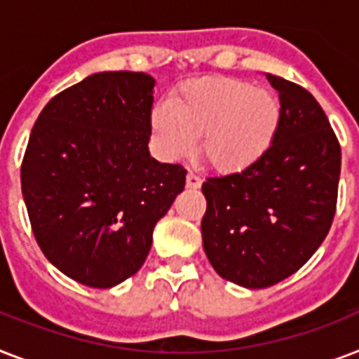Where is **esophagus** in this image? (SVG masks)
<instances>
[{"instance_id":"esophagus-1","label":"esophagus","mask_w":359,"mask_h":359,"mask_svg":"<svg viewBox=\"0 0 359 359\" xmlns=\"http://www.w3.org/2000/svg\"><path fill=\"white\" fill-rule=\"evenodd\" d=\"M201 184V177L194 173V171H188V175H186V186H188V188H199Z\"/></svg>"}]
</instances>
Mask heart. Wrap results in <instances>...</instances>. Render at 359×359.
Masks as SVG:
<instances>
[{
  "instance_id": "obj_1",
  "label": "heart",
  "mask_w": 359,
  "mask_h": 359,
  "mask_svg": "<svg viewBox=\"0 0 359 359\" xmlns=\"http://www.w3.org/2000/svg\"><path fill=\"white\" fill-rule=\"evenodd\" d=\"M281 123V102L272 89L236 78H196L182 83L169 108L151 114L158 154L180 160L196 151L214 169L233 173L259 162L272 147Z\"/></svg>"
}]
</instances>
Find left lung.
Here are the masks:
<instances>
[{
  "instance_id": "left-lung-1",
  "label": "left lung",
  "mask_w": 359,
  "mask_h": 359,
  "mask_svg": "<svg viewBox=\"0 0 359 359\" xmlns=\"http://www.w3.org/2000/svg\"><path fill=\"white\" fill-rule=\"evenodd\" d=\"M281 123L264 156L203 182V248L212 268L245 289H264L306 264L328 235L337 205L341 147L304 87L266 74Z\"/></svg>"
}]
</instances>
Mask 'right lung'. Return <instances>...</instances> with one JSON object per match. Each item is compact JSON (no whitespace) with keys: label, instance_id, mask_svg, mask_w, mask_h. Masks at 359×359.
<instances>
[{"label":"right lung","instance_id":"1","mask_svg":"<svg viewBox=\"0 0 359 359\" xmlns=\"http://www.w3.org/2000/svg\"><path fill=\"white\" fill-rule=\"evenodd\" d=\"M154 78L98 72L44 106L22 162L31 229L65 276L109 289L145 262L186 169L149 152Z\"/></svg>","mask_w":359,"mask_h":359}]
</instances>
